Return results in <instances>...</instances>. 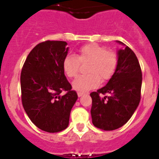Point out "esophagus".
<instances>
[{"label": "esophagus", "mask_w": 159, "mask_h": 159, "mask_svg": "<svg viewBox=\"0 0 159 159\" xmlns=\"http://www.w3.org/2000/svg\"><path fill=\"white\" fill-rule=\"evenodd\" d=\"M77 95H78L79 97H81L83 95H84V93H83V92H78V93H77Z\"/></svg>", "instance_id": "1"}]
</instances>
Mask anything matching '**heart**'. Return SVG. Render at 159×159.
Returning <instances> with one entry per match:
<instances>
[{
  "instance_id": "obj_1",
  "label": "heart",
  "mask_w": 159,
  "mask_h": 159,
  "mask_svg": "<svg viewBox=\"0 0 159 159\" xmlns=\"http://www.w3.org/2000/svg\"><path fill=\"white\" fill-rule=\"evenodd\" d=\"M80 62L90 61L88 74L79 75L72 83L73 88L79 92H87L96 88L102 81L111 78L118 66V57L116 52L107 51L104 46L98 43H88L79 48L78 56L69 54L64 59L63 69L67 77L76 76Z\"/></svg>"
}]
</instances>
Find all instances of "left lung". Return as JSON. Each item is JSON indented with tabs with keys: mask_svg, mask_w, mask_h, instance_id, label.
Instances as JSON below:
<instances>
[{
	"mask_svg": "<svg viewBox=\"0 0 159 159\" xmlns=\"http://www.w3.org/2000/svg\"><path fill=\"white\" fill-rule=\"evenodd\" d=\"M125 48L118 51V66L106 86L90 94L92 123L104 130L123 127L131 118L141 98L142 71L134 52L123 42ZM107 93L106 97L100 94Z\"/></svg>",
	"mask_w": 159,
	"mask_h": 159,
	"instance_id": "1",
	"label": "left lung"
}]
</instances>
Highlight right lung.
<instances>
[{"mask_svg": "<svg viewBox=\"0 0 159 159\" xmlns=\"http://www.w3.org/2000/svg\"><path fill=\"white\" fill-rule=\"evenodd\" d=\"M65 41L47 40L32 49L20 74L24 109L38 128L49 133L64 130L78 95L63 69L68 48ZM65 90L67 93L62 96Z\"/></svg>", "mask_w": 159, "mask_h": 159, "instance_id": "add662e5", "label": "right lung"}]
</instances>
